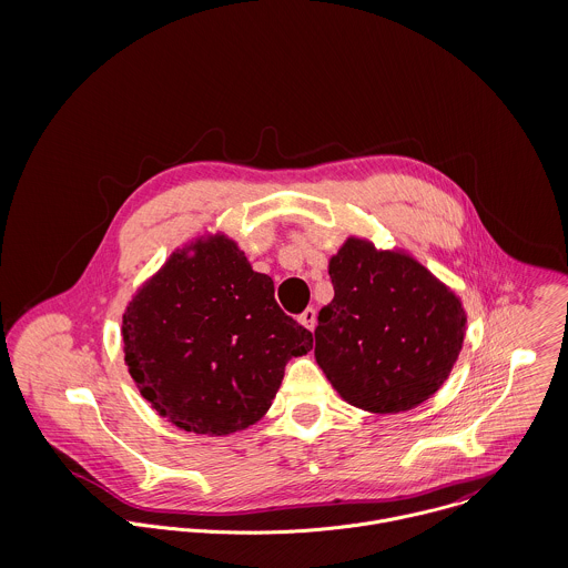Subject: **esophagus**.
<instances>
[{
    "mask_svg": "<svg viewBox=\"0 0 568 568\" xmlns=\"http://www.w3.org/2000/svg\"><path fill=\"white\" fill-rule=\"evenodd\" d=\"M300 324L304 325V327H308V329L313 332L315 325H317V311H315V308H306V311L300 315Z\"/></svg>",
    "mask_w": 568,
    "mask_h": 568,
    "instance_id": "esophagus-1",
    "label": "esophagus"
}]
</instances>
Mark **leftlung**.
I'll use <instances>...</instances> for the list:
<instances>
[{"mask_svg":"<svg viewBox=\"0 0 568 568\" xmlns=\"http://www.w3.org/2000/svg\"><path fill=\"white\" fill-rule=\"evenodd\" d=\"M334 300L322 308L315 358L343 400L400 413L448 378L466 336L459 297L403 251L347 239L329 260Z\"/></svg>","mask_w":568,"mask_h":568,"instance_id":"8db88e82","label":"left lung"}]
</instances>
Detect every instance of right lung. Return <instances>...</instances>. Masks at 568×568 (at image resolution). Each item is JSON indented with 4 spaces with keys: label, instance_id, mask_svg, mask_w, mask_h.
Segmentation results:
<instances>
[{
    "label": "right lung",
    "instance_id": "1",
    "mask_svg": "<svg viewBox=\"0 0 568 568\" xmlns=\"http://www.w3.org/2000/svg\"><path fill=\"white\" fill-rule=\"evenodd\" d=\"M122 343L131 378L162 417L219 437L268 410L313 334L277 306L273 280L216 234L174 251L138 291Z\"/></svg>",
    "mask_w": 568,
    "mask_h": 568
}]
</instances>
